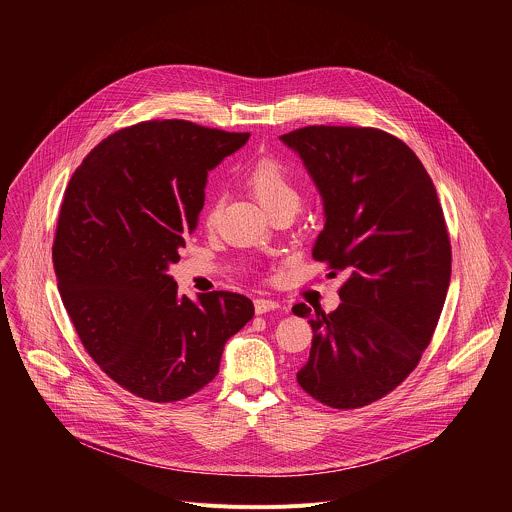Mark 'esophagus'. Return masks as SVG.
Here are the masks:
<instances>
[{
	"label": "esophagus",
	"instance_id": "obj_1",
	"mask_svg": "<svg viewBox=\"0 0 512 512\" xmlns=\"http://www.w3.org/2000/svg\"><path fill=\"white\" fill-rule=\"evenodd\" d=\"M278 307H280V303H278L276 299H270V297H256V299H254V311H256L258 315L268 313V311H274V309H278Z\"/></svg>",
	"mask_w": 512,
	"mask_h": 512
}]
</instances>
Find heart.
Segmentation results:
<instances>
[{
    "instance_id": "heart-1",
    "label": "heart",
    "mask_w": 512,
    "mask_h": 512,
    "mask_svg": "<svg viewBox=\"0 0 512 512\" xmlns=\"http://www.w3.org/2000/svg\"><path fill=\"white\" fill-rule=\"evenodd\" d=\"M244 181L260 205L274 217L278 213H295L301 205V193L293 181L290 169L272 155L258 157L244 175ZM220 215L219 197H209L203 220L207 226H215Z\"/></svg>"
}]
</instances>
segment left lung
I'll use <instances>...</instances> for the list:
<instances>
[{
    "mask_svg": "<svg viewBox=\"0 0 512 512\" xmlns=\"http://www.w3.org/2000/svg\"><path fill=\"white\" fill-rule=\"evenodd\" d=\"M280 140L323 199L313 258L347 272L335 311L293 305L313 329L297 382L325 406L361 408L408 378L436 331L451 276L438 193L418 155L382 130L307 126Z\"/></svg>",
    "mask_w": 512,
    "mask_h": 512,
    "instance_id": "1",
    "label": "left lung"
}]
</instances>
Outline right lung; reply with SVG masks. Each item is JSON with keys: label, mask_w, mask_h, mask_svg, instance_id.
<instances>
[{"label": "right lung", "mask_w": 512, "mask_h": 512, "mask_svg": "<svg viewBox=\"0 0 512 512\" xmlns=\"http://www.w3.org/2000/svg\"><path fill=\"white\" fill-rule=\"evenodd\" d=\"M248 138L140 122L94 147L65 191L53 242L65 309L92 361L149 402L207 386L226 341L254 317L240 293L179 297L167 272L197 228L207 173Z\"/></svg>", "instance_id": "obj_1"}]
</instances>
